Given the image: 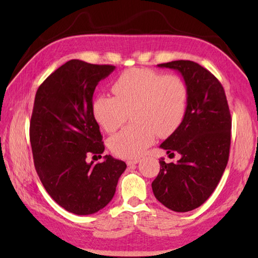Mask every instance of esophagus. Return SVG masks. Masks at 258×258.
I'll return each mask as SVG.
<instances>
[{"instance_id":"1","label":"esophagus","mask_w":258,"mask_h":258,"mask_svg":"<svg viewBox=\"0 0 258 258\" xmlns=\"http://www.w3.org/2000/svg\"><path fill=\"white\" fill-rule=\"evenodd\" d=\"M139 163V160L138 158H134V160H127L126 161V164H127L128 166H131V165H135V164H138Z\"/></svg>"}]
</instances>
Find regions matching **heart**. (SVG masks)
I'll return each mask as SVG.
<instances>
[{"instance_id":"heart-1","label":"heart","mask_w":258,"mask_h":258,"mask_svg":"<svg viewBox=\"0 0 258 258\" xmlns=\"http://www.w3.org/2000/svg\"><path fill=\"white\" fill-rule=\"evenodd\" d=\"M115 97L100 95L92 103L95 120L112 133L125 122L132 111L136 124L113 135L108 142L115 155L123 158L140 156L155 139L178 128L185 117L188 90L177 75H165L147 69L125 71L112 85Z\"/></svg>"}]
</instances>
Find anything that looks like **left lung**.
<instances>
[{
    "instance_id": "left-lung-1",
    "label": "left lung",
    "mask_w": 258,
    "mask_h": 258,
    "mask_svg": "<svg viewBox=\"0 0 258 258\" xmlns=\"http://www.w3.org/2000/svg\"><path fill=\"white\" fill-rule=\"evenodd\" d=\"M180 73L188 90L185 117L160 145L176 163L161 158L153 180L156 200L174 212H189L212 195L225 171L231 146L232 119L222 84L210 71L191 61L158 64Z\"/></svg>"
}]
</instances>
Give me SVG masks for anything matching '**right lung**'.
I'll return each instance as SVG.
<instances>
[{"instance_id": "right-lung-1", "label": "right lung", "mask_w": 258, "mask_h": 258, "mask_svg": "<svg viewBox=\"0 0 258 258\" xmlns=\"http://www.w3.org/2000/svg\"><path fill=\"white\" fill-rule=\"evenodd\" d=\"M113 65L71 59L37 89L30 122V141L38 177L52 199L76 215H91L112 201L123 161L111 155L102 163L87 156L104 152L100 126L92 113L98 82Z\"/></svg>"}]
</instances>
